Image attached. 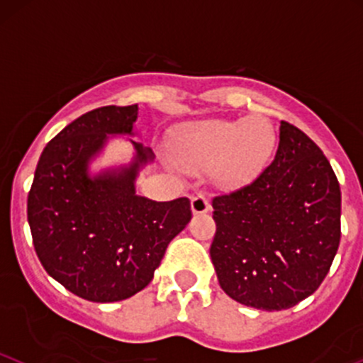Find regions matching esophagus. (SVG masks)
I'll return each mask as SVG.
<instances>
[{"mask_svg":"<svg viewBox=\"0 0 363 363\" xmlns=\"http://www.w3.org/2000/svg\"><path fill=\"white\" fill-rule=\"evenodd\" d=\"M191 211H193V213H196V216L198 213H205V212L211 211V203H208V200L205 194L198 193L196 196L191 198Z\"/></svg>","mask_w":363,"mask_h":363,"instance_id":"1","label":"esophagus"}]
</instances>
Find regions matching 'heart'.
I'll return each instance as SVG.
<instances>
[{
	"mask_svg": "<svg viewBox=\"0 0 363 363\" xmlns=\"http://www.w3.org/2000/svg\"><path fill=\"white\" fill-rule=\"evenodd\" d=\"M277 143L273 125L264 116L211 120L191 125L179 140V156L191 170L217 167L224 182L245 181L272 158Z\"/></svg>",
	"mask_w": 363,
	"mask_h": 363,
	"instance_id": "1",
	"label": "heart"
}]
</instances>
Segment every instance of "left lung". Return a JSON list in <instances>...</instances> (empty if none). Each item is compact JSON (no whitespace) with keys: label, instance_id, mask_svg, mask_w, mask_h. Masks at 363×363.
I'll return each mask as SVG.
<instances>
[{"label":"left lung","instance_id":"obj_1","mask_svg":"<svg viewBox=\"0 0 363 363\" xmlns=\"http://www.w3.org/2000/svg\"><path fill=\"white\" fill-rule=\"evenodd\" d=\"M212 264L220 289L245 306L280 311L311 296L341 240V189L329 160L281 121L273 162L212 200Z\"/></svg>","mask_w":363,"mask_h":363}]
</instances>
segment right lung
Returning <instances> with one entry per match:
<instances>
[{"label":"right lung","instance_id":"right-lung-1","mask_svg":"<svg viewBox=\"0 0 363 363\" xmlns=\"http://www.w3.org/2000/svg\"><path fill=\"white\" fill-rule=\"evenodd\" d=\"M137 104L85 113L47 144L28 196L34 250L45 272L91 303H114L152 280L167 247L191 220L188 198L152 201L135 194L150 147L130 140L128 167L89 174L108 135H133Z\"/></svg>","mask_w":363,"mask_h":363}]
</instances>
